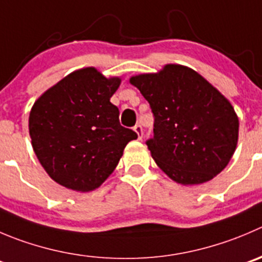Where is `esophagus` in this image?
Returning a JSON list of instances; mask_svg holds the SVG:
<instances>
[{
    "mask_svg": "<svg viewBox=\"0 0 262 262\" xmlns=\"http://www.w3.org/2000/svg\"><path fill=\"white\" fill-rule=\"evenodd\" d=\"M134 131L138 134L139 139H141V136H143V126H141L140 123H138L135 127H134Z\"/></svg>",
    "mask_w": 262,
    "mask_h": 262,
    "instance_id": "esophagus-1",
    "label": "esophagus"
}]
</instances>
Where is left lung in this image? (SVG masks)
<instances>
[{
  "mask_svg": "<svg viewBox=\"0 0 262 262\" xmlns=\"http://www.w3.org/2000/svg\"><path fill=\"white\" fill-rule=\"evenodd\" d=\"M129 82L150 105L154 135L145 143L167 176L194 185L225 168L235 150L239 122L228 99L210 82L176 64Z\"/></svg>",
  "mask_w": 262,
  "mask_h": 262,
  "instance_id": "left-lung-1",
  "label": "left lung"
}]
</instances>
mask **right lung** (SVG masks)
<instances>
[{
    "mask_svg": "<svg viewBox=\"0 0 262 262\" xmlns=\"http://www.w3.org/2000/svg\"><path fill=\"white\" fill-rule=\"evenodd\" d=\"M119 83L95 68L79 69L34 103L29 135L52 180L72 190H94L113 172L128 141L138 139L121 126L118 108L111 103Z\"/></svg>",
    "mask_w": 262,
    "mask_h": 262,
    "instance_id": "1",
    "label": "right lung"
}]
</instances>
